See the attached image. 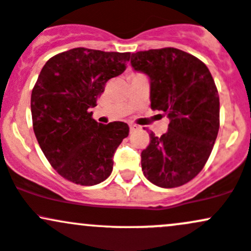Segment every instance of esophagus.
<instances>
[{"mask_svg":"<svg viewBox=\"0 0 251 251\" xmlns=\"http://www.w3.org/2000/svg\"><path fill=\"white\" fill-rule=\"evenodd\" d=\"M129 129H130V131L133 133V131H135V130H137V129H139V126H135V125H130V126H129Z\"/></svg>","mask_w":251,"mask_h":251,"instance_id":"esophagus-1","label":"esophagus"}]
</instances>
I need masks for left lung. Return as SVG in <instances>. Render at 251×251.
<instances>
[{"label":"left lung","instance_id":"left-lung-1","mask_svg":"<svg viewBox=\"0 0 251 251\" xmlns=\"http://www.w3.org/2000/svg\"><path fill=\"white\" fill-rule=\"evenodd\" d=\"M134 71L150 77L151 107L169 117L168 131L150 133L141 152L145 177L161 188L191 180L208 160L219 131V96L211 72L195 56L175 48L133 53Z\"/></svg>","mask_w":251,"mask_h":251}]
</instances>
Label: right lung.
<instances>
[{
    "mask_svg": "<svg viewBox=\"0 0 251 251\" xmlns=\"http://www.w3.org/2000/svg\"><path fill=\"white\" fill-rule=\"evenodd\" d=\"M130 52L75 48L51 57L32 90L33 130L43 153L63 178L94 185L111 175L114 154L129 126L101 125L91 107L105 83L126 71Z\"/></svg>",
    "mask_w": 251,
    "mask_h": 251,
    "instance_id": "1",
    "label": "right lung"
}]
</instances>
